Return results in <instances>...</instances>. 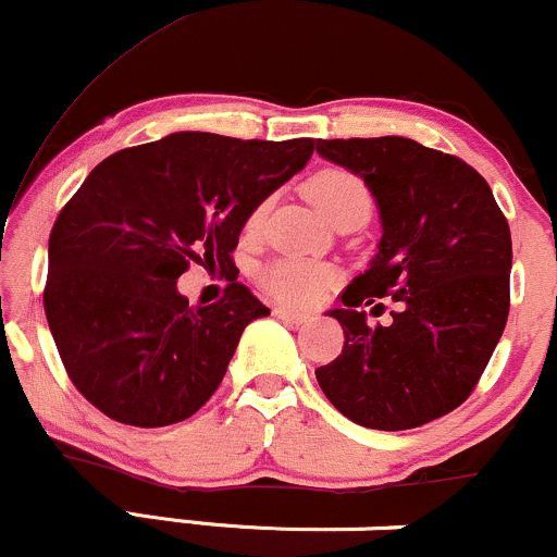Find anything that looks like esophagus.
Masks as SVG:
<instances>
[{
    "label": "esophagus",
    "instance_id": "esophagus-1",
    "mask_svg": "<svg viewBox=\"0 0 557 557\" xmlns=\"http://www.w3.org/2000/svg\"><path fill=\"white\" fill-rule=\"evenodd\" d=\"M274 317L283 319V322H287V324H306L311 319L309 314H300V311L287 309V306H277V309H274Z\"/></svg>",
    "mask_w": 557,
    "mask_h": 557
}]
</instances>
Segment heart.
<instances>
[{
    "label": "heart",
    "mask_w": 557,
    "mask_h": 557,
    "mask_svg": "<svg viewBox=\"0 0 557 557\" xmlns=\"http://www.w3.org/2000/svg\"><path fill=\"white\" fill-rule=\"evenodd\" d=\"M306 194L311 196V201L322 209L324 216L332 220L345 209L354 207H363L369 209V190L359 175L348 170H322L306 183ZM261 214H264V207H259L253 212L251 222L248 225L257 227L261 222ZM332 277L330 264L324 261H314V259H298V257H287V259H277L261 272V283H264L267 290L272 293L274 298H280L283 304L290 306H311L317 304L319 298L324 296Z\"/></svg>",
    "instance_id": "1"
}]
</instances>
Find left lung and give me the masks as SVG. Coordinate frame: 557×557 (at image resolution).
<instances>
[{"label": "left lung", "mask_w": 557, "mask_h": 557, "mask_svg": "<svg viewBox=\"0 0 557 557\" xmlns=\"http://www.w3.org/2000/svg\"><path fill=\"white\" fill-rule=\"evenodd\" d=\"M317 154L361 177L382 225L369 270L327 311L345 345L317 369L319 387L369 430L445 417L469 398L508 322V222L474 168L411 138H319ZM374 297L399 304L387 329H369L360 311Z\"/></svg>", "instance_id": "1"}]
</instances>
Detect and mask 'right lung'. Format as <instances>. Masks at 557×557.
I'll list each match as a JSON object with an SVG mask.
<instances>
[{
	"label": "right lung",
	"mask_w": 557,
	"mask_h": 557,
	"mask_svg": "<svg viewBox=\"0 0 557 557\" xmlns=\"http://www.w3.org/2000/svg\"><path fill=\"white\" fill-rule=\"evenodd\" d=\"M314 138L172 133L96 164L49 235L44 311L70 380L131 426L194 417L220 387L243 330L270 309L230 283L188 306L190 261L225 270L267 196L306 168Z\"/></svg>",
	"instance_id": "add662e5"
}]
</instances>
